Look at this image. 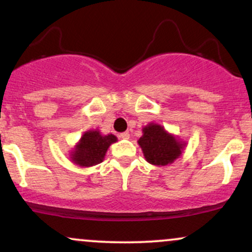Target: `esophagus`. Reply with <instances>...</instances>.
I'll return each mask as SVG.
<instances>
[{
  "mask_svg": "<svg viewBox=\"0 0 252 252\" xmlns=\"http://www.w3.org/2000/svg\"><path fill=\"white\" fill-rule=\"evenodd\" d=\"M129 137H130V134H129L128 131L122 132V134H120V138H123V140H128Z\"/></svg>",
  "mask_w": 252,
  "mask_h": 252,
  "instance_id": "1",
  "label": "esophagus"
}]
</instances>
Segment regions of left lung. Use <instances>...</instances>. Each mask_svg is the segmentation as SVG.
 Returning <instances> with one entry per match:
<instances>
[{
	"instance_id": "obj_1",
	"label": "left lung",
	"mask_w": 252,
	"mask_h": 252,
	"mask_svg": "<svg viewBox=\"0 0 252 252\" xmlns=\"http://www.w3.org/2000/svg\"><path fill=\"white\" fill-rule=\"evenodd\" d=\"M142 132L137 143L147 162L153 166L161 167L173 163L180 158L187 144L158 123L147 124Z\"/></svg>"
}]
</instances>
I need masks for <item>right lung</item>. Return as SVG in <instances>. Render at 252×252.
<instances>
[{"label":"right lung","instance_id":"1","mask_svg":"<svg viewBox=\"0 0 252 252\" xmlns=\"http://www.w3.org/2000/svg\"><path fill=\"white\" fill-rule=\"evenodd\" d=\"M115 142H117L115 135H102L98 129L88 130L71 150L70 158L79 167L96 166L103 162L109 147Z\"/></svg>","mask_w":252,"mask_h":252}]
</instances>
